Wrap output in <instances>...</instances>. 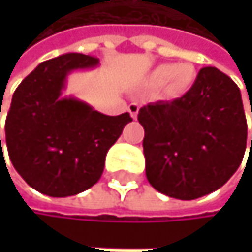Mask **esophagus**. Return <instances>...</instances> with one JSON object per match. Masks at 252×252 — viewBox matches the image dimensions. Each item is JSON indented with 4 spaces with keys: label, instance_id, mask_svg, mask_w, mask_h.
<instances>
[{
    "label": "esophagus",
    "instance_id": "obj_1",
    "mask_svg": "<svg viewBox=\"0 0 252 252\" xmlns=\"http://www.w3.org/2000/svg\"><path fill=\"white\" fill-rule=\"evenodd\" d=\"M139 104H136V102H131L130 105H128V112H130V115H131V118L133 119H136L137 118V113H139Z\"/></svg>",
    "mask_w": 252,
    "mask_h": 252
}]
</instances>
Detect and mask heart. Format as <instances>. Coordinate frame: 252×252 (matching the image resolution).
<instances>
[{"label":"heart","instance_id":"b5f03b06","mask_svg":"<svg viewBox=\"0 0 252 252\" xmlns=\"http://www.w3.org/2000/svg\"><path fill=\"white\" fill-rule=\"evenodd\" d=\"M196 72L195 67L189 63H163L154 67L150 74V81L156 86L168 84V92L171 95H183L186 94L195 83Z\"/></svg>","mask_w":252,"mask_h":252}]
</instances>
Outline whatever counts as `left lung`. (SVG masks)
I'll list each match as a JSON object with an SVG mask.
<instances>
[{
    "mask_svg": "<svg viewBox=\"0 0 252 252\" xmlns=\"http://www.w3.org/2000/svg\"><path fill=\"white\" fill-rule=\"evenodd\" d=\"M137 119L147 178L171 198L190 201L218 190L244 158L248 127L240 89L216 67H202L181 98L143 105Z\"/></svg>",
    "mask_w": 252,
    "mask_h": 252,
    "instance_id": "obj_1",
    "label": "left lung"
}]
</instances>
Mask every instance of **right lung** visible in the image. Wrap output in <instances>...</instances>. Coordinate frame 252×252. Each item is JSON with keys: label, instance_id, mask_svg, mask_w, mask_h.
I'll list each match as a JSON object with an SVG mask.
<instances>
[{"label": "right lung", "instance_id": "right-lung-1", "mask_svg": "<svg viewBox=\"0 0 252 252\" xmlns=\"http://www.w3.org/2000/svg\"><path fill=\"white\" fill-rule=\"evenodd\" d=\"M98 64L96 57L81 53L59 56L42 62L13 94L4 143L18 174L43 195L63 198L92 188L107 151L133 121L130 113L107 116L74 96H62L72 71Z\"/></svg>", "mask_w": 252, "mask_h": 252}]
</instances>
